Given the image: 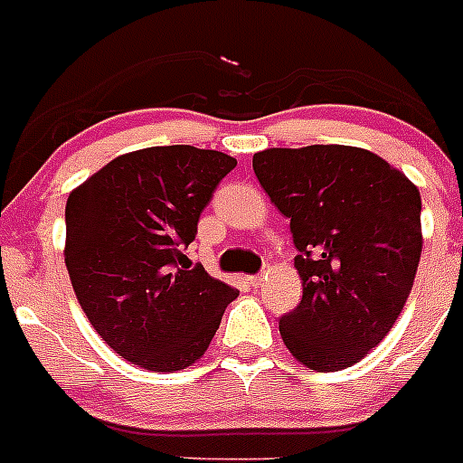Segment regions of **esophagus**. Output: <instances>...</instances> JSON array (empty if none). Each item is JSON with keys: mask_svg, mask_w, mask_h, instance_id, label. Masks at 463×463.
<instances>
[{"mask_svg": "<svg viewBox=\"0 0 463 463\" xmlns=\"http://www.w3.org/2000/svg\"><path fill=\"white\" fill-rule=\"evenodd\" d=\"M267 280V274H256V276H249V283L253 285V288H260L262 283Z\"/></svg>", "mask_w": 463, "mask_h": 463, "instance_id": "esophagus-1", "label": "esophagus"}]
</instances>
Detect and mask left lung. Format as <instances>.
<instances>
[{"mask_svg": "<svg viewBox=\"0 0 463 463\" xmlns=\"http://www.w3.org/2000/svg\"><path fill=\"white\" fill-rule=\"evenodd\" d=\"M253 171L299 251L304 297L280 317V338L310 370L352 368L407 304L422 251L420 192L354 146L267 148Z\"/></svg>", "mask_w": 463, "mask_h": 463, "instance_id": "1", "label": "left lung"}]
</instances>
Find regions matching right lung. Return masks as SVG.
I'll use <instances>...</instances> for the list:
<instances>
[{
  "label": "right lung",
  "instance_id": "right-lung-1",
  "mask_svg": "<svg viewBox=\"0 0 463 463\" xmlns=\"http://www.w3.org/2000/svg\"><path fill=\"white\" fill-rule=\"evenodd\" d=\"M237 159L153 146L111 159L66 203V267L93 329L118 356L173 373L196 363L240 292L184 249Z\"/></svg>",
  "mask_w": 463,
  "mask_h": 463
}]
</instances>
